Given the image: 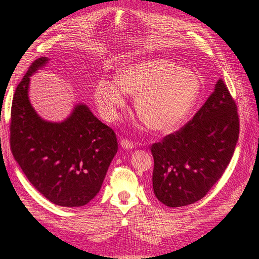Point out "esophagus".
<instances>
[{
    "label": "esophagus",
    "instance_id": "obj_1",
    "mask_svg": "<svg viewBox=\"0 0 259 259\" xmlns=\"http://www.w3.org/2000/svg\"><path fill=\"white\" fill-rule=\"evenodd\" d=\"M121 147L124 149H133L135 147V143L132 142V140L126 139V138H123L121 140Z\"/></svg>",
    "mask_w": 259,
    "mask_h": 259
}]
</instances>
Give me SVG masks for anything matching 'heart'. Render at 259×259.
Wrapping results in <instances>:
<instances>
[{
    "instance_id": "heart-1",
    "label": "heart",
    "mask_w": 259,
    "mask_h": 259,
    "mask_svg": "<svg viewBox=\"0 0 259 259\" xmlns=\"http://www.w3.org/2000/svg\"><path fill=\"white\" fill-rule=\"evenodd\" d=\"M115 81H100L95 98L101 113L114 120L125 106V93L137 96L136 111L155 133L174 132L191 110L200 94V81L190 70L173 61L151 59L121 69Z\"/></svg>"
}]
</instances>
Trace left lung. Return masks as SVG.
Returning <instances> with one entry per match:
<instances>
[{
  "label": "left lung",
  "instance_id": "8db88e82",
  "mask_svg": "<svg viewBox=\"0 0 259 259\" xmlns=\"http://www.w3.org/2000/svg\"><path fill=\"white\" fill-rule=\"evenodd\" d=\"M239 132L237 104L221 79L189 122L151 146L155 197L169 207L201 200L228 166Z\"/></svg>",
  "mask_w": 259,
  "mask_h": 259
}]
</instances>
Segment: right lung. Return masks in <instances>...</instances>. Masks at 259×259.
Returning <instances> with one entry per match:
<instances>
[{
  "instance_id": "right-lung-1",
  "label": "right lung",
  "mask_w": 259,
  "mask_h": 259,
  "mask_svg": "<svg viewBox=\"0 0 259 259\" xmlns=\"http://www.w3.org/2000/svg\"><path fill=\"white\" fill-rule=\"evenodd\" d=\"M35 59L14 94L11 149L23 174L54 204L83 206L99 192L117 151L116 135L85 105H77L67 120H42L28 97L30 76L48 62Z\"/></svg>"
}]
</instances>
